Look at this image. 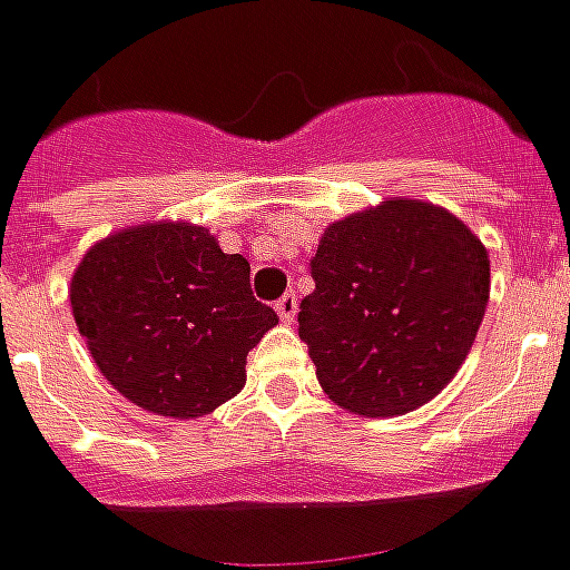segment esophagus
<instances>
[{"mask_svg": "<svg viewBox=\"0 0 570 570\" xmlns=\"http://www.w3.org/2000/svg\"><path fill=\"white\" fill-rule=\"evenodd\" d=\"M275 311H278V320L282 323H295L297 314V295L295 292H285V295L275 301Z\"/></svg>", "mask_w": 570, "mask_h": 570, "instance_id": "34e87169", "label": "esophagus"}]
</instances>
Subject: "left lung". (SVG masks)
<instances>
[{
  "instance_id": "obj_1",
  "label": "left lung",
  "mask_w": 570,
  "mask_h": 570,
  "mask_svg": "<svg viewBox=\"0 0 570 570\" xmlns=\"http://www.w3.org/2000/svg\"><path fill=\"white\" fill-rule=\"evenodd\" d=\"M297 333L326 396L403 415L466 362L489 304V253L448 208L386 199L323 230Z\"/></svg>"
}]
</instances>
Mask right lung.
<instances>
[{
	"mask_svg": "<svg viewBox=\"0 0 570 570\" xmlns=\"http://www.w3.org/2000/svg\"><path fill=\"white\" fill-rule=\"evenodd\" d=\"M72 317L100 374L155 415L199 419L247 383V352L278 317L250 263L189 222L136 225L81 256Z\"/></svg>",
	"mask_w": 570,
	"mask_h": 570,
	"instance_id": "1",
	"label": "right lung"
}]
</instances>
